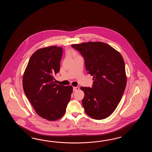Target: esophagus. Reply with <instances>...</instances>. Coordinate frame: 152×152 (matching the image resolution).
<instances>
[{"label": "esophagus", "instance_id": "esophagus-1", "mask_svg": "<svg viewBox=\"0 0 152 152\" xmlns=\"http://www.w3.org/2000/svg\"><path fill=\"white\" fill-rule=\"evenodd\" d=\"M73 91H74V92H75V91H77L79 89V87H73Z\"/></svg>", "mask_w": 152, "mask_h": 152}]
</instances>
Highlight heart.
<instances>
[{"instance_id": "heart-1", "label": "heart", "mask_w": 152, "mask_h": 152, "mask_svg": "<svg viewBox=\"0 0 152 152\" xmlns=\"http://www.w3.org/2000/svg\"><path fill=\"white\" fill-rule=\"evenodd\" d=\"M72 54V55H73V56H76L77 55V54H76V53L74 51V50H71V52H70Z\"/></svg>"}]
</instances>
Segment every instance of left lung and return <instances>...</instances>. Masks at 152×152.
<instances>
[{"label": "left lung", "instance_id": "8db88e82", "mask_svg": "<svg viewBox=\"0 0 152 152\" xmlns=\"http://www.w3.org/2000/svg\"><path fill=\"white\" fill-rule=\"evenodd\" d=\"M72 47L83 56L93 85L81 87L85 93L83 106L87 115L103 120L113 113L126 87L125 64L119 52L104 42H88Z\"/></svg>", "mask_w": 152, "mask_h": 152}]
</instances>
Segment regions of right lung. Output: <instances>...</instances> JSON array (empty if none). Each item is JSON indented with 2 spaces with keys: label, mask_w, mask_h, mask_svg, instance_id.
Masks as SVG:
<instances>
[{
  "label": "right lung",
  "mask_w": 152,
  "mask_h": 152,
  "mask_svg": "<svg viewBox=\"0 0 152 152\" xmlns=\"http://www.w3.org/2000/svg\"><path fill=\"white\" fill-rule=\"evenodd\" d=\"M63 49L50 46L36 51L23 75V87L36 113L48 121L64 115L71 100L72 86L56 84L54 75L60 71Z\"/></svg>",
  "instance_id": "obj_1"
}]
</instances>
